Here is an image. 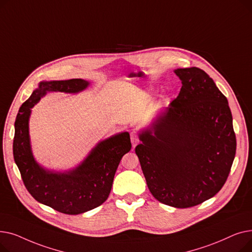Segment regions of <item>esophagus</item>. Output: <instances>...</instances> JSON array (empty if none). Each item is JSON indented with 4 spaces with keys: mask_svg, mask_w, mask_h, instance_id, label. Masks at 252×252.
Here are the masks:
<instances>
[{
    "mask_svg": "<svg viewBox=\"0 0 252 252\" xmlns=\"http://www.w3.org/2000/svg\"><path fill=\"white\" fill-rule=\"evenodd\" d=\"M130 141H131V144H133V147L135 148L137 146V144L139 143V138L135 131H131L130 133Z\"/></svg>",
    "mask_w": 252,
    "mask_h": 252,
    "instance_id": "esophagus-1",
    "label": "esophagus"
}]
</instances>
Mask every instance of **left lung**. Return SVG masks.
I'll return each instance as SVG.
<instances>
[{
    "label": "left lung",
    "mask_w": 252,
    "mask_h": 252,
    "mask_svg": "<svg viewBox=\"0 0 252 252\" xmlns=\"http://www.w3.org/2000/svg\"><path fill=\"white\" fill-rule=\"evenodd\" d=\"M179 96L139 131L136 154L147 186L159 202L195 206L226 183L236 153L227 98L200 68H178Z\"/></svg>",
    "instance_id": "left-lung-1"
}]
</instances>
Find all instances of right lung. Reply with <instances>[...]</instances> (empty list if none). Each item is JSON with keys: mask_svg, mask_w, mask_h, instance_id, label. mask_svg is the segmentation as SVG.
<instances>
[{"mask_svg": "<svg viewBox=\"0 0 252 252\" xmlns=\"http://www.w3.org/2000/svg\"><path fill=\"white\" fill-rule=\"evenodd\" d=\"M90 86L88 81L41 82L19 109L15 121L13 156L24 186L34 199L66 215H79L94 209L107 199L115 171L123 156L131 148L127 131L97 143L77 166L56 171L39 164L32 154L30 137L32 108L49 92L77 94Z\"/></svg>", "mask_w": 252, "mask_h": 252, "instance_id": "1", "label": "right lung"}]
</instances>
